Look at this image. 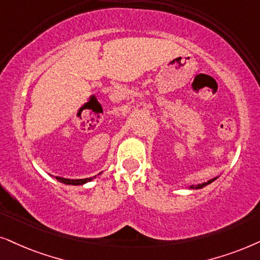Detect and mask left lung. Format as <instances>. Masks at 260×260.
Segmentation results:
<instances>
[{
  "mask_svg": "<svg viewBox=\"0 0 260 260\" xmlns=\"http://www.w3.org/2000/svg\"><path fill=\"white\" fill-rule=\"evenodd\" d=\"M216 178H217V177L213 178V179H209L208 182H205V183H202V184H197V185H190V189H201V188H203V186L208 185V184H210V183H212V182L215 181Z\"/></svg>",
  "mask_w": 260,
  "mask_h": 260,
  "instance_id": "obj_1",
  "label": "left lung"
}]
</instances>
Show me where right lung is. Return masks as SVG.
Wrapping results in <instances>:
<instances>
[{
    "instance_id": "add662e5",
    "label": "right lung",
    "mask_w": 260,
    "mask_h": 260,
    "mask_svg": "<svg viewBox=\"0 0 260 260\" xmlns=\"http://www.w3.org/2000/svg\"><path fill=\"white\" fill-rule=\"evenodd\" d=\"M94 178L95 176L94 177L83 178V179H69V178H63V177H58V176H55V179H57V181H59L60 183H64V184H68V185H83L85 184V183L92 181Z\"/></svg>"
}]
</instances>
